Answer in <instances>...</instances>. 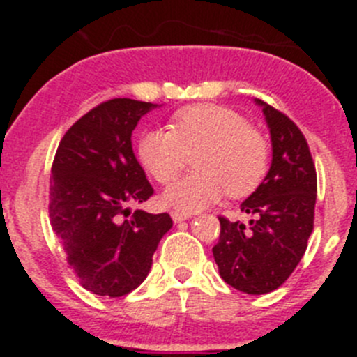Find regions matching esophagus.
I'll return each instance as SVG.
<instances>
[{
  "label": "esophagus",
  "instance_id": "obj_1",
  "mask_svg": "<svg viewBox=\"0 0 357 357\" xmlns=\"http://www.w3.org/2000/svg\"><path fill=\"white\" fill-rule=\"evenodd\" d=\"M172 218L175 223H181V222H184V220H189V218H191V214L182 213V211H172Z\"/></svg>",
  "mask_w": 357,
  "mask_h": 357
}]
</instances>
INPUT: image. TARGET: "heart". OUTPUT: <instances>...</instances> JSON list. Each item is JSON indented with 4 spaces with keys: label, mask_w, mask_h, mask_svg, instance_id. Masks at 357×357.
Masks as SVG:
<instances>
[{
    "label": "heart",
    "mask_w": 357,
    "mask_h": 357,
    "mask_svg": "<svg viewBox=\"0 0 357 357\" xmlns=\"http://www.w3.org/2000/svg\"><path fill=\"white\" fill-rule=\"evenodd\" d=\"M195 151L198 172L164 193V202L182 213L213 206L225 193L248 197L270 168V144L263 132L223 105L184 107L172 116L169 130H148L137 141V159L159 184L175 181Z\"/></svg>",
    "instance_id": "heart-1"
}]
</instances>
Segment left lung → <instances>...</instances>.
Returning a JSON list of instances; mask_svg holds the SVG:
<instances>
[{
	"label": "left lung",
	"mask_w": 357,
	"mask_h": 357,
	"mask_svg": "<svg viewBox=\"0 0 357 357\" xmlns=\"http://www.w3.org/2000/svg\"><path fill=\"white\" fill-rule=\"evenodd\" d=\"M272 135L273 159L261 185L241 204L248 223L220 220L214 261L227 284L248 295L282 286L307 248L314 225L317 169L301 128L257 100Z\"/></svg>",
	"instance_id": "obj_1"
}]
</instances>
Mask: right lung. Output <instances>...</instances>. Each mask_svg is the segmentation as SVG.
Segmentation results:
<instances>
[{
  "label": "right lung",
  "mask_w": 357,
  "mask_h": 357,
  "mask_svg": "<svg viewBox=\"0 0 357 357\" xmlns=\"http://www.w3.org/2000/svg\"><path fill=\"white\" fill-rule=\"evenodd\" d=\"M151 107L130 98L100 103L66 132L53 159L50 223L75 277L94 295L137 288L173 225L168 213L128 209L153 195L132 150V130Z\"/></svg>",
  "instance_id": "add662e5"
}]
</instances>
